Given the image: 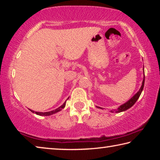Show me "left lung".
Masks as SVG:
<instances>
[{"label": "left lung", "mask_w": 160, "mask_h": 160, "mask_svg": "<svg viewBox=\"0 0 160 160\" xmlns=\"http://www.w3.org/2000/svg\"><path fill=\"white\" fill-rule=\"evenodd\" d=\"M144 83H145V76H144V79L142 80V86L141 88H140V90L138 92L135 94V95L132 97V98L129 100L128 102H127L125 104L121 105L120 107L118 108V110L116 111V112H124V111H126L127 109H128L129 108H131V107L133 106V104H135V102H137V100L138 99V98L140 96V94H141L142 91L143 90V88H144Z\"/></svg>", "instance_id": "left-lung-1"}]
</instances>
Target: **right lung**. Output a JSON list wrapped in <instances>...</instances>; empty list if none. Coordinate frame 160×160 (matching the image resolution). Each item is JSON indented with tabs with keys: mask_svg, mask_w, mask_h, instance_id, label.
<instances>
[{
	"mask_svg": "<svg viewBox=\"0 0 160 160\" xmlns=\"http://www.w3.org/2000/svg\"><path fill=\"white\" fill-rule=\"evenodd\" d=\"M66 102H65L64 104L62 105V106L59 107L56 109H54L53 111H51V112H34V111L30 110V109H29V110H30L32 113H36V114L39 115V116H50L51 114H53V113L60 112V111L62 109H63V108L65 107V106H66Z\"/></svg>",
	"mask_w": 160,
	"mask_h": 160,
	"instance_id": "add662e5",
	"label": "right lung"
}]
</instances>
